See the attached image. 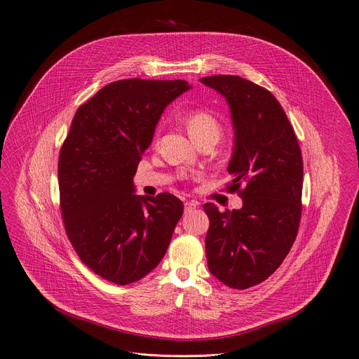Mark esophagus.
<instances>
[{
	"instance_id": "1",
	"label": "esophagus",
	"mask_w": 359,
	"mask_h": 359,
	"mask_svg": "<svg viewBox=\"0 0 359 359\" xmlns=\"http://www.w3.org/2000/svg\"><path fill=\"white\" fill-rule=\"evenodd\" d=\"M196 206H198V202H186L184 203V212L194 210V209H196Z\"/></svg>"
}]
</instances>
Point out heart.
Masks as SVG:
<instances>
[{
    "mask_svg": "<svg viewBox=\"0 0 359 359\" xmlns=\"http://www.w3.org/2000/svg\"><path fill=\"white\" fill-rule=\"evenodd\" d=\"M184 124L187 131L196 141L212 137L218 141L222 133L219 119L206 109H192L184 115Z\"/></svg>",
    "mask_w": 359,
    "mask_h": 359,
    "instance_id": "heart-1",
    "label": "heart"
}]
</instances>
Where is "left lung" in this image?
<instances>
[{"label": "left lung", "instance_id": "left-lung-1", "mask_svg": "<svg viewBox=\"0 0 359 359\" xmlns=\"http://www.w3.org/2000/svg\"><path fill=\"white\" fill-rule=\"evenodd\" d=\"M226 98L235 128L228 192L243 208L205 203L209 271L231 289L267 280L287 257L300 225L303 160L293 126L274 95L232 75L201 79Z\"/></svg>", "mask_w": 359, "mask_h": 359}]
</instances>
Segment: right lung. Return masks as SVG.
Wrapping results in <instances>:
<instances>
[{"label":"right lung","mask_w":359,"mask_h":359,"mask_svg":"<svg viewBox=\"0 0 359 359\" xmlns=\"http://www.w3.org/2000/svg\"><path fill=\"white\" fill-rule=\"evenodd\" d=\"M186 81L123 79L82 104L59 153L60 212L69 241L95 274L119 285L157 267L183 202L134 195L133 177L164 108Z\"/></svg>","instance_id":"1"}]
</instances>
